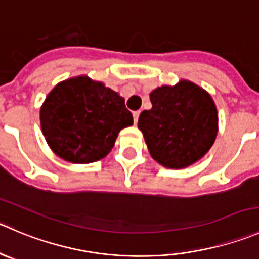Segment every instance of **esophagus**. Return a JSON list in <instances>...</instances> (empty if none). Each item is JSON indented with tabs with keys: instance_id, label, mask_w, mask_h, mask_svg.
<instances>
[{
	"instance_id": "esophagus-1",
	"label": "esophagus",
	"mask_w": 259,
	"mask_h": 259,
	"mask_svg": "<svg viewBox=\"0 0 259 259\" xmlns=\"http://www.w3.org/2000/svg\"><path fill=\"white\" fill-rule=\"evenodd\" d=\"M139 115H140V111H134V112H133V117H134V124H137V122H138V119H139Z\"/></svg>"
}]
</instances>
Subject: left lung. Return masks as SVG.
Segmentation results:
<instances>
[{
    "instance_id": "1",
    "label": "left lung",
    "mask_w": 259,
    "mask_h": 259,
    "mask_svg": "<svg viewBox=\"0 0 259 259\" xmlns=\"http://www.w3.org/2000/svg\"><path fill=\"white\" fill-rule=\"evenodd\" d=\"M150 102L152 109L140 114L138 127L157 162L185 168L206 154L218 134V111L205 90L181 81L155 89Z\"/></svg>"
}]
</instances>
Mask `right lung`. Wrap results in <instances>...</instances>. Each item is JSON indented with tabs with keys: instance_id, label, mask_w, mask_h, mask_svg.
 I'll use <instances>...</instances> for the list:
<instances>
[{
	"instance_id": "right-lung-1",
	"label": "right lung",
	"mask_w": 259,
	"mask_h": 259,
	"mask_svg": "<svg viewBox=\"0 0 259 259\" xmlns=\"http://www.w3.org/2000/svg\"><path fill=\"white\" fill-rule=\"evenodd\" d=\"M42 134L53 152L72 163L106 157L119 132L133 125L125 100L86 76L60 82L40 110Z\"/></svg>"
}]
</instances>
